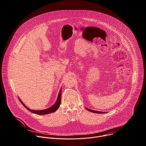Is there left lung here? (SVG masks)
<instances>
[{"label":"left lung","instance_id":"obj_1","mask_svg":"<svg viewBox=\"0 0 146 146\" xmlns=\"http://www.w3.org/2000/svg\"><path fill=\"white\" fill-rule=\"evenodd\" d=\"M86 109L87 110H89V111H91V112H93V113H105L106 112H105V111H96V110H92V109H88V108H86Z\"/></svg>","mask_w":146,"mask_h":146}]
</instances>
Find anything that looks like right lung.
<instances>
[{"instance_id": "add662e5", "label": "right lung", "mask_w": 146, "mask_h": 146, "mask_svg": "<svg viewBox=\"0 0 146 146\" xmlns=\"http://www.w3.org/2000/svg\"><path fill=\"white\" fill-rule=\"evenodd\" d=\"M61 94H62V88L60 90V92L59 93V94H58L56 101L55 102V103L50 107H49V108H47L46 109H44V110H32L29 109L27 106H26L23 103V102L21 101V100L18 97L20 102H21V104L24 106V107L27 109L29 111H31L33 113L36 114H38V115H44V114H49V113H53L54 111H55L56 110H57L58 109V108H59L60 105V103H61Z\"/></svg>"}]
</instances>
